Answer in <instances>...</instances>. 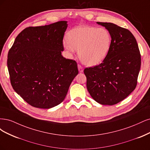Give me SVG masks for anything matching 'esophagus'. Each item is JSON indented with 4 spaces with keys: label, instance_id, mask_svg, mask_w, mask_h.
<instances>
[{
    "label": "esophagus",
    "instance_id": "obj_1",
    "mask_svg": "<svg viewBox=\"0 0 150 150\" xmlns=\"http://www.w3.org/2000/svg\"><path fill=\"white\" fill-rule=\"evenodd\" d=\"M78 69H79V72H83V67L81 66L80 65H78Z\"/></svg>",
    "mask_w": 150,
    "mask_h": 150
}]
</instances>
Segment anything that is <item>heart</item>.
<instances>
[{
    "mask_svg": "<svg viewBox=\"0 0 150 150\" xmlns=\"http://www.w3.org/2000/svg\"><path fill=\"white\" fill-rule=\"evenodd\" d=\"M64 45L71 54L79 50V58L84 64L95 66L107 57L112 45V36L105 28L81 26L70 31Z\"/></svg>",
    "mask_w": 150,
    "mask_h": 150,
    "instance_id": "1",
    "label": "heart"
}]
</instances>
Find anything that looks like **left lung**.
Listing matches in <instances>:
<instances>
[{
    "label": "left lung",
    "mask_w": 150,
    "mask_h": 150,
    "mask_svg": "<svg viewBox=\"0 0 150 150\" xmlns=\"http://www.w3.org/2000/svg\"><path fill=\"white\" fill-rule=\"evenodd\" d=\"M97 23L109 31L112 45L100 64L85 69L86 88L96 102L113 105L126 98L136 88L141 54L136 38L129 30L113 23Z\"/></svg>",
    "instance_id": "obj_1"
}]
</instances>
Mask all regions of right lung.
<instances>
[{
    "instance_id": "right-lung-1",
    "label": "right lung",
    "mask_w": 150,
    "mask_h": 150,
    "mask_svg": "<svg viewBox=\"0 0 150 150\" xmlns=\"http://www.w3.org/2000/svg\"><path fill=\"white\" fill-rule=\"evenodd\" d=\"M67 23L27 27L8 51L11 85L33 107L49 109L61 103L79 74L76 62L62 55Z\"/></svg>"
}]
</instances>
